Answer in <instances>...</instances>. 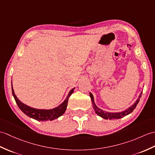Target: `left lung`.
<instances>
[{"label": "left lung", "instance_id": "8db88e82", "mask_svg": "<svg viewBox=\"0 0 155 155\" xmlns=\"http://www.w3.org/2000/svg\"><path fill=\"white\" fill-rule=\"evenodd\" d=\"M142 94V92L140 94L138 99L136 100V102L133 104L131 106H130L127 108V110H125V111H121V112H115V113H111V112H107V111H105L102 110V109L99 108V107L97 106L95 103H94V96L92 94V93H90V97H91V100H92V106L93 108H94L95 112L96 114H98L99 116L102 117V118L105 119V120H115V119H120L124 117V116H127V115L131 114L133 111L134 110V109L136 107L137 105L139 102L140 98H141Z\"/></svg>", "mask_w": 155, "mask_h": 155}]
</instances>
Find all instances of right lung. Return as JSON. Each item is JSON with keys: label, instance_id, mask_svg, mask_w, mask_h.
<instances>
[{"label": "right lung", "instance_id": "1", "mask_svg": "<svg viewBox=\"0 0 155 155\" xmlns=\"http://www.w3.org/2000/svg\"><path fill=\"white\" fill-rule=\"evenodd\" d=\"M74 88L71 90L65 100H64V102L62 104H61L59 106H57L55 107V108L51 110H39L33 108V107L28 106L26 105V104H24V103L20 102L19 99L15 95V94H14V91L12 88V95L14 99H15V101L17 104L18 106L19 107V108L28 117L33 118L37 121H42L48 120L52 121L53 120H55V119H57L61 116L64 112H65L67 107L68 100H69L70 96L73 94V92H74Z\"/></svg>", "mask_w": 155, "mask_h": 155}]
</instances>
